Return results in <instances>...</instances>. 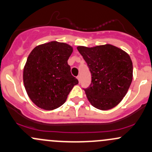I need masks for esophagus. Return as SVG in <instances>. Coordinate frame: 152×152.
Segmentation results:
<instances>
[{
    "label": "esophagus",
    "mask_w": 152,
    "mask_h": 152,
    "mask_svg": "<svg viewBox=\"0 0 152 152\" xmlns=\"http://www.w3.org/2000/svg\"><path fill=\"white\" fill-rule=\"evenodd\" d=\"M77 79H78V80H79V83L81 82V76H78Z\"/></svg>",
    "instance_id": "1"
}]
</instances>
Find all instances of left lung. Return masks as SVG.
I'll use <instances>...</instances> for the list:
<instances>
[{
	"mask_svg": "<svg viewBox=\"0 0 152 152\" xmlns=\"http://www.w3.org/2000/svg\"><path fill=\"white\" fill-rule=\"evenodd\" d=\"M77 50L91 74V84L84 89L91 105L102 110L118 105L132 82L133 63L129 55L109 44L79 46Z\"/></svg>",
	"mask_w": 152,
	"mask_h": 152,
	"instance_id": "obj_1",
	"label": "left lung"
}]
</instances>
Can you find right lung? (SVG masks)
Masks as SVG:
<instances>
[{"label": "right lung", "mask_w": 152, "mask_h": 152, "mask_svg": "<svg viewBox=\"0 0 152 152\" xmlns=\"http://www.w3.org/2000/svg\"><path fill=\"white\" fill-rule=\"evenodd\" d=\"M72 52L69 45L53 41L37 46L30 53L23 80L28 96L37 107L47 110L59 107L79 84L68 64Z\"/></svg>", "instance_id": "add662e5"}]
</instances>
